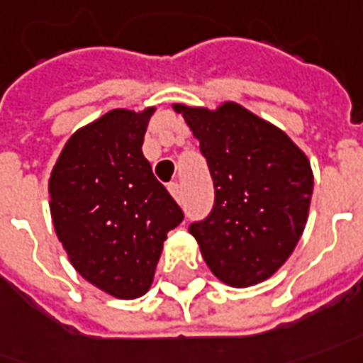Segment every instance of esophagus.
I'll return each mask as SVG.
<instances>
[{
  "label": "esophagus",
  "instance_id": "1",
  "mask_svg": "<svg viewBox=\"0 0 363 363\" xmlns=\"http://www.w3.org/2000/svg\"><path fill=\"white\" fill-rule=\"evenodd\" d=\"M169 191H171V194L174 196V201H182V189L179 182H171V184H169Z\"/></svg>",
  "mask_w": 363,
  "mask_h": 363
}]
</instances>
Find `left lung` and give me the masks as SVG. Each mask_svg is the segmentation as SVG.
<instances>
[{
	"label": "left lung",
	"instance_id": "obj_1",
	"mask_svg": "<svg viewBox=\"0 0 363 363\" xmlns=\"http://www.w3.org/2000/svg\"><path fill=\"white\" fill-rule=\"evenodd\" d=\"M174 111L201 140L214 184L211 213L189 230L218 280L258 284L284 264L302 236L314 186L310 162L286 133L236 103Z\"/></svg>",
	"mask_w": 363,
	"mask_h": 363
}]
</instances>
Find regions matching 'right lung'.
I'll use <instances>...</instances> for the list:
<instances>
[{"instance_id": "1", "label": "right lung", "mask_w": 363, "mask_h": 363, "mask_svg": "<svg viewBox=\"0 0 363 363\" xmlns=\"http://www.w3.org/2000/svg\"><path fill=\"white\" fill-rule=\"evenodd\" d=\"M155 109H115L77 130L49 179L51 218L69 260L115 298L149 290L167 233L184 218L143 155Z\"/></svg>"}]
</instances>
